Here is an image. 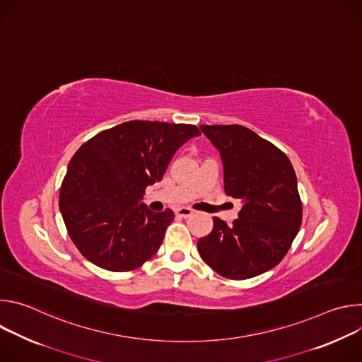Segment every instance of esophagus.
Segmentation results:
<instances>
[{
  "label": "esophagus",
  "mask_w": 362,
  "mask_h": 362,
  "mask_svg": "<svg viewBox=\"0 0 362 362\" xmlns=\"http://www.w3.org/2000/svg\"><path fill=\"white\" fill-rule=\"evenodd\" d=\"M175 214H176V216H179V218H189V216L193 215V211L189 209V208H179V209L175 211Z\"/></svg>",
  "instance_id": "1"
}]
</instances>
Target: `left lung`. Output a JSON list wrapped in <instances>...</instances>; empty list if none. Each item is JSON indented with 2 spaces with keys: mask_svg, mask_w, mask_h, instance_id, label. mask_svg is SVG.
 Returning <instances> with one entry per match:
<instances>
[{
  "mask_svg": "<svg viewBox=\"0 0 362 362\" xmlns=\"http://www.w3.org/2000/svg\"><path fill=\"white\" fill-rule=\"evenodd\" d=\"M219 150L225 193L240 199L230 226L214 218L212 232L197 240L202 259L219 275L247 279L275 268L302 222L295 170L276 146L239 126H200Z\"/></svg>",
  "mask_w": 362,
  "mask_h": 362,
  "instance_id": "left-lung-1",
  "label": "left lung"
}]
</instances>
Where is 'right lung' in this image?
<instances>
[{
  "instance_id": "right-lung-1",
  "label": "right lung",
  "mask_w": 362,
  "mask_h": 362,
  "mask_svg": "<svg viewBox=\"0 0 362 362\" xmlns=\"http://www.w3.org/2000/svg\"><path fill=\"white\" fill-rule=\"evenodd\" d=\"M199 134L193 124L132 120L95 134L74 153L59 204L86 259L127 272L159 250L175 214L151 212L140 200L147 186L162 180L179 147Z\"/></svg>"
}]
</instances>
